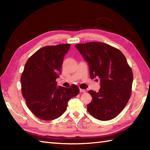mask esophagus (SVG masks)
<instances>
[{
	"label": "esophagus",
	"mask_w": 150,
	"mask_h": 150,
	"mask_svg": "<svg viewBox=\"0 0 150 150\" xmlns=\"http://www.w3.org/2000/svg\"><path fill=\"white\" fill-rule=\"evenodd\" d=\"M80 92H81V93H85L86 90H83V89H80Z\"/></svg>",
	"instance_id": "1"
}]
</instances>
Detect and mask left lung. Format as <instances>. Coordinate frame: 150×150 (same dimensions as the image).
Masks as SVG:
<instances>
[{
	"label": "left lung",
	"mask_w": 150,
	"mask_h": 150,
	"mask_svg": "<svg viewBox=\"0 0 150 150\" xmlns=\"http://www.w3.org/2000/svg\"><path fill=\"white\" fill-rule=\"evenodd\" d=\"M75 47L88 62L90 78L100 80L99 91H88L92 97L87 105L88 112L100 120L113 119L132 95L133 75L125 56L119 50L103 42L78 44Z\"/></svg>",
	"instance_id": "1"
}]
</instances>
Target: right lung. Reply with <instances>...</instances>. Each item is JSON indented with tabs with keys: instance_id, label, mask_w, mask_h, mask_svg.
Here are the masks:
<instances>
[{
	"instance_id": "right-lung-1",
	"label": "right lung",
	"mask_w": 150,
	"mask_h": 150,
	"mask_svg": "<svg viewBox=\"0 0 150 150\" xmlns=\"http://www.w3.org/2000/svg\"><path fill=\"white\" fill-rule=\"evenodd\" d=\"M69 44L43 47L33 54L25 64L21 77L22 96L28 108L40 119L52 120L65 112L70 98L79 93L73 84L57 88L56 79L61 73Z\"/></svg>"
}]
</instances>
